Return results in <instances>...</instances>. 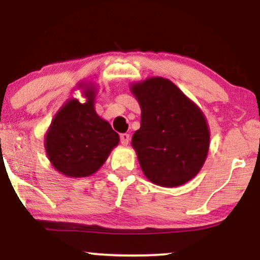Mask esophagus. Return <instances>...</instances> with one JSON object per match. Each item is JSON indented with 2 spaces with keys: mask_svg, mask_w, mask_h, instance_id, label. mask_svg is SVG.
I'll return each instance as SVG.
<instances>
[{
  "mask_svg": "<svg viewBox=\"0 0 260 260\" xmlns=\"http://www.w3.org/2000/svg\"><path fill=\"white\" fill-rule=\"evenodd\" d=\"M130 141V135L129 134H122L120 135V143L123 145H127Z\"/></svg>",
  "mask_w": 260,
  "mask_h": 260,
  "instance_id": "obj_1",
  "label": "esophagus"
}]
</instances>
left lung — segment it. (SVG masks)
<instances>
[{
  "label": "left lung",
  "mask_w": 260,
  "mask_h": 260,
  "mask_svg": "<svg viewBox=\"0 0 260 260\" xmlns=\"http://www.w3.org/2000/svg\"><path fill=\"white\" fill-rule=\"evenodd\" d=\"M130 90L142 111L131 141L142 172L157 186H182L207 158L211 134L204 112L166 78H147Z\"/></svg>",
  "instance_id": "left-lung-1"
}]
</instances>
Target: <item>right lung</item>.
I'll use <instances>...</instances> for the list:
<instances>
[{
	"label": "right lung",
	"instance_id": "right-lung-1",
	"mask_svg": "<svg viewBox=\"0 0 260 260\" xmlns=\"http://www.w3.org/2000/svg\"><path fill=\"white\" fill-rule=\"evenodd\" d=\"M86 102L71 98L52 119L45 136V149L54 169L67 177L94 174L119 143V136L94 110L97 88L79 84Z\"/></svg>",
	"mask_w": 260,
	"mask_h": 260
}]
</instances>
